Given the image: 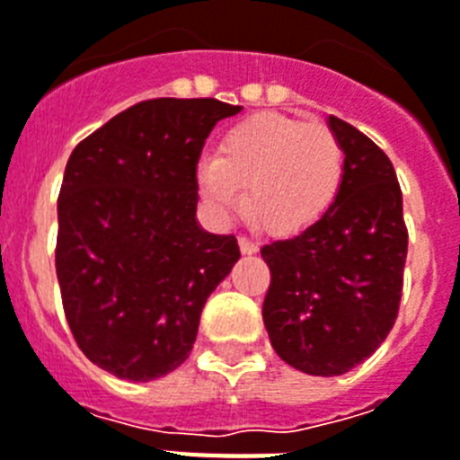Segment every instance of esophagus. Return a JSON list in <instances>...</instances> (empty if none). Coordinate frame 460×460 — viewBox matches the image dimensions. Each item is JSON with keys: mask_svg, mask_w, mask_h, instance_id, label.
<instances>
[{"mask_svg": "<svg viewBox=\"0 0 460 460\" xmlns=\"http://www.w3.org/2000/svg\"><path fill=\"white\" fill-rule=\"evenodd\" d=\"M238 248H241L243 255H255L257 250H260V248H257L255 241H250V238H245V236L238 238Z\"/></svg>", "mask_w": 460, "mask_h": 460, "instance_id": "34e87169", "label": "esophagus"}]
</instances>
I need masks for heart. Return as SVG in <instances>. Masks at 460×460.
<instances>
[{"label": "heart", "instance_id": "obj_1", "mask_svg": "<svg viewBox=\"0 0 460 460\" xmlns=\"http://www.w3.org/2000/svg\"><path fill=\"white\" fill-rule=\"evenodd\" d=\"M345 179L338 134L321 122L257 115L226 132L217 158L198 165V186L217 215L243 203L250 219L274 236H297L335 203Z\"/></svg>", "mask_w": 460, "mask_h": 460}]
</instances>
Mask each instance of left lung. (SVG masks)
<instances>
[{
    "instance_id": "left-lung-1",
    "label": "left lung",
    "mask_w": 460,
    "mask_h": 460,
    "mask_svg": "<svg viewBox=\"0 0 460 460\" xmlns=\"http://www.w3.org/2000/svg\"><path fill=\"white\" fill-rule=\"evenodd\" d=\"M345 151L331 210L307 231L267 243L264 326L276 354L309 376H342L394 326L409 234L390 158L357 127L328 115Z\"/></svg>"
}]
</instances>
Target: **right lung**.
<instances>
[{
	"mask_svg": "<svg viewBox=\"0 0 460 460\" xmlns=\"http://www.w3.org/2000/svg\"><path fill=\"white\" fill-rule=\"evenodd\" d=\"M241 113L217 99L141 101L70 153L58 193L56 274L89 361L148 383L189 359L200 312L238 262L236 236L196 219L205 139Z\"/></svg>",
	"mask_w": 460,
	"mask_h": 460,
	"instance_id": "add662e5",
	"label": "right lung"
}]
</instances>
